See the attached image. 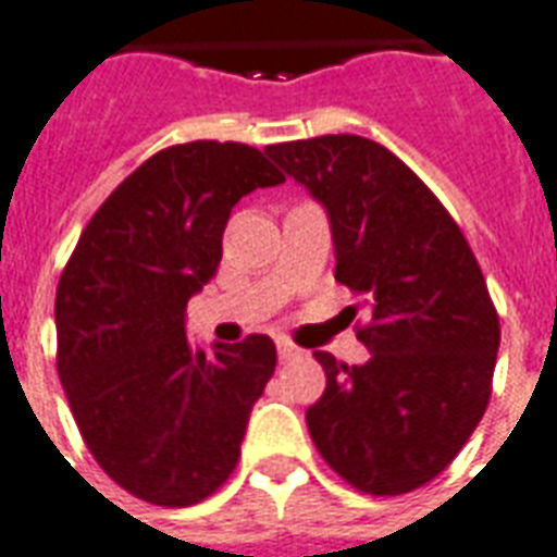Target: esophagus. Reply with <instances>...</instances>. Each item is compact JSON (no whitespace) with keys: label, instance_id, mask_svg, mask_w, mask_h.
Returning a JSON list of instances; mask_svg holds the SVG:
<instances>
[{"label":"esophagus","instance_id":"obj_1","mask_svg":"<svg viewBox=\"0 0 557 557\" xmlns=\"http://www.w3.org/2000/svg\"><path fill=\"white\" fill-rule=\"evenodd\" d=\"M277 354H280V362H292V359H297L304 350L292 345V342H286V338H277Z\"/></svg>","mask_w":557,"mask_h":557}]
</instances>
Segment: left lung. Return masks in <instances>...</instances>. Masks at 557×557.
I'll return each mask as SVG.
<instances>
[{
    "instance_id": "left-lung-1",
    "label": "left lung",
    "mask_w": 557,
    "mask_h": 557,
    "mask_svg": "<svg viewBox=\"0 0 557 557\" xmlns=\"http://www.w3.org/2000/svg\"><path fill=\"white\" fill-rule=\"evenodd\" d=\"M265 154L324 203L335 280L362 297L364 364L315 350L326 373L307 409L318 453L371 496L447 470L485 414L499 315L465 233L400 157L356 134L277 143Z\"/></svg>"
}]
</instances>
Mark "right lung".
I'll use <instances>...</instances> for the list:
<instances>
[{"instance_id": "right-lung-1", "label": "right lung", "mask_w": 557, "mask_h": 557, "mask_svg": "<svg viewBox=\"0 0 557 557\" xmlns=\"http://www.w3.org/2000/svg\"><path fill=\"white\" fill-rule=\"evenodd\" d=\"M283 181L245 143L163 148L92 212L63 269L58 376L92 458L137 499L201 503L239 461L277 347L248 335L195 350L186 300L215 277L242 195Z\"/></svg>"}]
</instances>
